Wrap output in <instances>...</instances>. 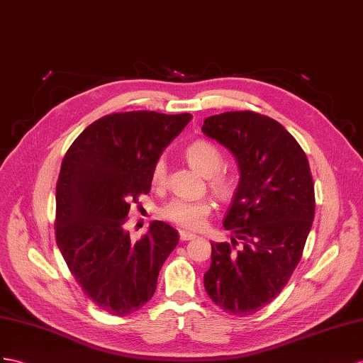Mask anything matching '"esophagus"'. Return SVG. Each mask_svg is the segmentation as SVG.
Here are the masks:
<instances>
[{
  "instance_id": "obj_1",
  "label": "esophagus",
  "mask_w": 363,
  "mask_h": 363,
  "mask_svg": "<svg viewBox=\"0 0 363 363\" xmlns=\"http://www.w3.org/2000/svg\"><path fill=\"white\" fill-rule=\"evenodd\" d=\"M194 238H196V235L189 233V231H184V230L179 231V239H181V240H191V239H194Z\"/></svg>"
}]
</instances>
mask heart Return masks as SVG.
<instances>
[{
  "mask_svg": "<svg viewBox=\"0 0 363 363\" xmlns=\"http://www.w3.org/2000/svg\"><path fill=\"white\" fill-rule=\"evenodd\" d=\"M185 157L194 170H198L203 176H208L210 184L213 189L219 193H227L231 181L225 173L220 172V167L224 164V156H222L220 148L206 139H198L191 143L187 150H185ZM167 176V167L164 160H157L152 170V181L155 185H164ZM211 211V202L207 198L198 199H181L176 198L170 202H167L161 208V216L173 224L198 230L203 225L208 213Z\"/></svg>",
  "mask_w": 363,
  "mask_h": 363,
  "instance_id": "1",
  "label": "heart"
}]
</instances>
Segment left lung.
<instances>
[{"mask_svg": "<svg viewBox=\"0 0 363 363\" xmlns=\"http://www.w3.org/2000/svg\"><path fill=\"white\" fill-rule=\"evenodd\" d=\"M202 132L233 153L240 173L224 219L233 238L211 244L203 286L222 310L248 315L282 291L301 261L314 219L310 164L282 124L256 111L208 116Z\"/></svg>", "mask_w": 363, "mask_h": 363, "instance_id": "8db88e82", "label": "left lung"}]
</instances>
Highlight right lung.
<instances>
[{
	"mask_svg": "<svg viewBox=\"0 0 363 363\" xmlns=\"http://www.w3.org/2000/svg\"><path fill=\"white\" fill-rule=\"evenodd\" d=\"M190 121V113L147 110L107 115L64 156L57 244L82 291L108 314H132L152 299L162 264L179 242L162 220H153L136 242L124 224L130 203L150 191L155 162Z\"/></svg>",
	"mask_w": 363,
	"mask_h": 363,
	"instance_id": "right-lung-1",
	"label": "right lung"
}]
</instances>
